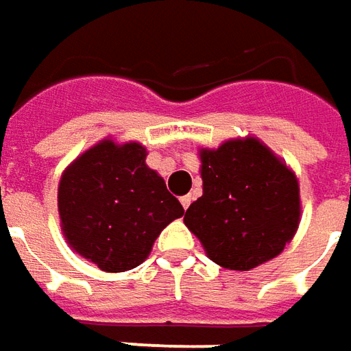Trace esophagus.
I'll list each match as a JSON object with an SVG mask.
<instances>
[{
	"label": "esophagus",
	"instance_id": "obj_1",
	"mask_svg": "<svg viewBox=\"0 0 351 351\" xmlns=\"http://www.w3.org/2000/svg\"><path fill=\"white\" fill-rule=\"evenodd\" d=\"M192 199H194V195L192 194L184 195V197H180V204H182V207H184V209H188V207H190V204H192Z\"/></svg>",
	"mask_w": 351,
	"mask_h": 351
}]
</instances>
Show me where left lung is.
<instances>
[{
	"instance_id": "left-lung-1",
	"label": "left lung",
	"mask_w": 351,
	"mask_h": 351,
	"mask_svg": "<svg viewBox=\"0 0 351 351\" xmlns=\"http://www.w3.org/2000/svg\"><path fill=\"white\" fill-rule=\"evenodd\" d=\"M204 194L184 225L207 257L230 271H250L282 254L302 219L295 173L256 136L199 147Z\"/></svg>"
}]
</instances>
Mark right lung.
Returning a JSON list of instances; mask_svg holds the SVG:
<instances>
[{
    "instance_id": "1",
    "label": "right lung",
    "mask_w": 351,
    "mask_h": 351,
    "mask_svg": "<svg viewBox=\"0 0 351 351\" xmlns=\"http://www.w3.org/2000/svg\"><path fill=\"white\" fill-rule=\"evenodd\" d=\"M140 142L104 138L66 167L57 188L69 247L106 273L144 263L161 230L184 209L163 176L145 165Z\"/></svg>"
}]
</instances>
